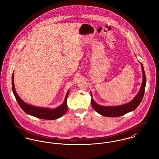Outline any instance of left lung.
I'll return each instance as SVG.
<instances>
[{
  "label": "left lung",
  "instance_id": "left-lung-1",
  "mask_svg": "<svg viewBox=\"0 0 159 159\" xmlns=\"http://www.w3.org/2000/svg\"><path fill=\"white\" fill-rule=\"evenodd\" d=\"M140 64H141L142 70L143 73V81H142V86L140 89V90L137 93V95L135 97V98L129 102L125 104L116 106H101L97 104L92 98V93H90L91 97H92V100H91L92 106L97 112L101 114V116H104L118 117V116H123L129 112L135 110L139 106V105L140 104L141 101L143 98L146 83V75L144 73V68L142 63H140Z\"/></svg>",
  "mask_w": 159,
  "mask_h": 159
}]
</instances>
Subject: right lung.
I'll list each match as a JSON object with an SVG mask.
<instances>
[{"mask_svg": "<svg viewBox=\"0 0 159 159\" xmlns=\"http://www.w3.org/2000/svg\"><path fill=\"white\" fill-rule=\"evenodd\" d=\"M14 73V72H13ZM12 74V89L14 93L16 101H17L19 106L21 109L27 114L30 116H34L35 117L44 119V120H55L64 116L67 111V99L69 95V90L67 91L65 100L63 103L55 109H50L47 107H39L36 106H33L30 105L27 103H25L23 101L17 93L15 89V83H14V74Z\"/></svg>", "mask_w": 159, "mask_h": 159, "instance_id": "obj_1", "label": "right lung"}]
</instances>
